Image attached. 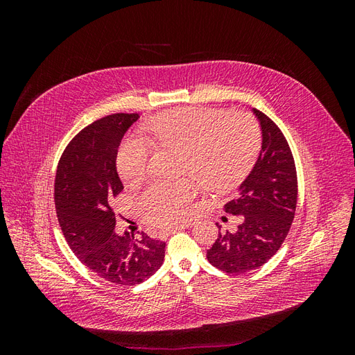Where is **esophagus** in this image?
I'll use <instances>...</instances> for the list:
<instances>
[{"label":"esophagus","instance_id":"obj_1","mask_svg":"<svg viewBox=\"0 0 355 355\" xmlns=\"http://www.w3.org/2000/svg\"><path fill=\"white\" fill-rule=\"evenodd\" d=\"M185 227H187V225H184V227H170V228L163 230V231H161L159 234H161V235H170V234H175V232H178L179 230H184Z\"/></svg>","mask_w":355,"mask_h":355}]
</instances>
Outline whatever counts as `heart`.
I'll return each mask as SVG.
<instances>
[{
	"mask_svg": "<svg viewBox=\"0 0 355 355\" xmlns=\"http://www.w3.org/2000/svg\"><path fill=\"white\" fill-rule=\"evenodd\" d=\"M144 136H132L116 154V170L127 187L145 179L151 158V144L179 149L180 171L194 176L202 188L225 191L252 168L261 148V132L249 114L222 110L187 108L158 114L144 127ZM194 182H153L136 197L141 216L154 225L173 223L194 198Z\"/></svg>",
	"mask_w": 355,
	"mask_h": 355,
	"instance_id": "b5f03b06",
	"label": "heart"
}]
</instances>
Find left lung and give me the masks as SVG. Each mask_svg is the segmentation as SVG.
<instances>
[{"mask_svg":"<svg viewBox=\"0 0 355 355\" xmlns=\"http://www.w3.org/2000/svg\"><path fill=\"white\" fill-rule=\"evenodd\" d=\"M252 112L261 127V151L241 182L239 198L225 204V210L240 216V225L234 232H219L207 250V261L231 274L256 270L271 259L287 237L297 200L295 161L284 135L263 112Z\"/></svg>","mask_w":355,"mask_h":355,"instance_id":"left-lung-1","label":"left lung"}]
</instances>
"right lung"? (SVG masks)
<instances>
[{
  "instance_id": "add662e5",
  "label": "right lung",
  "mask_w": 355,
  "mask_h": 355,
  "mask_svg": "<svg viewBox=\"0 0 355 355\" xmlns=\"http://www.w3.org/2000/svg\"><path fill=\"white\" fill-rule=\"evenodd\" d=\"M139 114H112L92 123L63 151L55 180L59 225L71 250L105 280L135 286L164 262L166 243L142 232L116 234L112 197L123 191L116 173L118 146Z\"/></svg>"
}]
</instances>
